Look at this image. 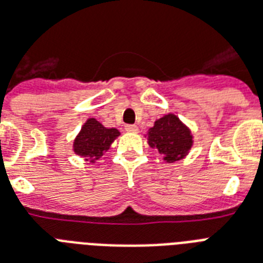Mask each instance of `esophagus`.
I'll return each mask as SVG.
<instances>
[{
  "instance_id": "obj_1",
  "label": "esophagus",
  "mask_w": 263,
  "mask_h": 263,
  "mask_svg": "<svg viewBox=\"0 0 263 263\" xmlns=\"http://www.w3.org/2000/svg\"><path fill=\"white\" fill-rule=\"evenodd\" d=\"M125 130H126V132H130V133H136L137 130H138V127H137L136 125H126V126H125Z\"/></svg>"
}]
</instances>
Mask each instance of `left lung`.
<instances>
[{
  "instance_id": "8db88e82",
  "label": "left lung",
  "mask_w": 263,
  "mask_h": 263,
  "mask_svg": "<svg viewBox=\"0 0 263 263\" xmlns=\"http://www.w3.org/2000/svg\"><path fill=\"white\" fill-rule=\"evenodd\" d=\"M147 136L149 145L156 147L168 162L183 158L192 146L190 130L173 114H168L156 121L155 126L147 132Z\"/></svg>"
}]
</instances>
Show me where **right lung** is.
Wrapping results in <instances>:
<instances>
[{
	"label": "right lung",
	"mask_w": 263,
	"mask_h": 263,
	"mask_svg": "<svg viewBox=\"0 0 263 263\" xmlns=\"http://www.w3.org/2000/svg\"><path fill=\"white\" fill-rule=\"evenodd\" d=\"M118 136L117 129H106L97 119L91 118L84 123L73 142V151L77 155L87 157V160L94 162L103 155V152L107 151Z\"/></svg>",
	"instance_id": "obj_1"
}]
</instances>
